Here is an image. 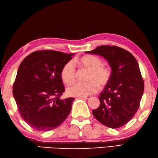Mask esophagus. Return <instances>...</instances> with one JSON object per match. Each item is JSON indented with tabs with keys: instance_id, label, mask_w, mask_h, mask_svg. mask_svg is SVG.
Segmentation results:
<instances>
[{
	"instance_id": "esophagus-1",
	"label": "esophagus",
	"mask_w": 158,
	"mask_h": 158,
	"mask_svg": "<svg viewBox=\"0 0 158 158\" xmlns=\"http://www.w3.org/2000/svg\"><path fill=\"white\" fill-rule=\"evenodd\" d=\"M91 96L90 95H88V96H85V97H81V98L82 99H90L91 98Z\"/></svg>"
}]
</instances>
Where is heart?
<instances>
[{
  "label": "heart",
  "mask_w": 158,
  "mask_h": 158,
  "mask_svg": "<svg viewBox=\"0 0 158 158\" xmlns=\"http://www.w3.org/2000/svg\"><path fill=\"white\" fill-rule=\"evenodd\" d=\"M78 64L81 68L89 70L86 83H76L67 89V94L72 97H85L95 93L99 85L105 86L110 81L112 72L110 67L104 65L102 60L93 55H85L80 58ZM62 80L65 84L74 82L76 77V68L73 61H68L63 67L61 73Z\"/></svg>",
  "instance_id": "obj_1"
}]
</instances>
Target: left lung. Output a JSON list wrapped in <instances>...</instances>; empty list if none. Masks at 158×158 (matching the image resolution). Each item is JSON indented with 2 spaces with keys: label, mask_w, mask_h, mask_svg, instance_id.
I'll use <instances>...</instances> for the list:
<instances>
[{
  "label": "left lung",
  "mask_w": 158,
  "mask_h": 158,
  "mask_svg": "<svg viewBox=\"0 0 158 158\" xmlns=\"http://www.w3.org/2000/svg\"><path fill=\"white\" fill-rule=\"evenodd\" d=\"M85 53L104 57L112 72L110 81L99 94V107L93 110L94 117L107 127H123L138 110L144 93L138 63L131 52L117 46L101 45Z\"/></svg>",
  "instance_id": "1"
}]
</instances>
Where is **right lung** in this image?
<instances>
[{
	"label": "right lung",
	"instance_id": "right-lung-1",
	"mask_svg": "<svg viewBox=\"0 0 158 158\" xmlns=\"http://www.w3.org/2000/svg\"><path fill=\"white\" fill-rule=\"evenodd\" d=\"M73 55L51 50L36 51L20 64L13 96L21 117L34 129L52 130L70 114L74 98H60L65 91L61 73Z\"/></svg>",
	"mask_w": 158,
	"mask_h": 158
}]
</instances>
